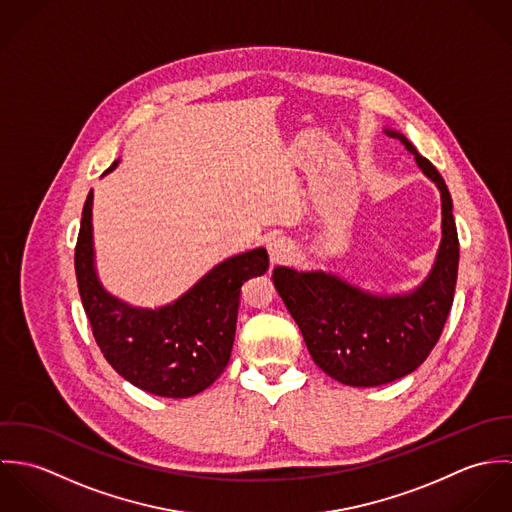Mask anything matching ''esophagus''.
<instances>
[{"instance_id": "34e87169", "label": "esophagus", "mask_w": 512, "mask_h": 512, "mask_svg": "<svg viewBox=\"0 0 512 512\" xmlns=\"http://www.w3.org/2000/svg\"><path fill=\"white\" fill-rule=\"evenodd\" d=\"M270 260L272 264H286L288 260H292L293 244L286 238H276L270 242Z\"/></svg>"}]
</instances>
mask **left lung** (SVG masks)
<instances>
[{"label":"left lung","mask_w":512,"mask_h":512,"mask_svg":"<svg viewBox=\"0 0 512 512\" xmlns=\"http://www.w3.org/2000/svg\"><path fill=\"white\" fill-rule=\"evenodd\" d=\"M386 134L414 153L420 169L441 191L443 238L428 280L402 297H374L323 272L276 268L272 274L315 365L357 388L398 380L428 359L453 305L459 266L453 203L443 177L402 134Z\"/></svg>","instance_id":"obj_1"}]
</instances>
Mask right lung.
<instances>
[{"label": "right lung", "mask_w": 512, "mask_h": 512, "mask_svg": "<svg viewBox=\"0 0 512 512\" xmlns=\"http://www.w3.org/2000/svg\"><path fill=\"white\" fill-rule=\"evenodd\" d=\"M118 165L114 161L108 169ZM92 191L82 209L74 270L96 345L134 386L163 398H189L209 388L228 365L240 288L266 274L268 252L256 248L224 260L199 284L161 309H136L112 297L94 272Z\"/></svg>", "instance_id": "1"}]
</instances>
